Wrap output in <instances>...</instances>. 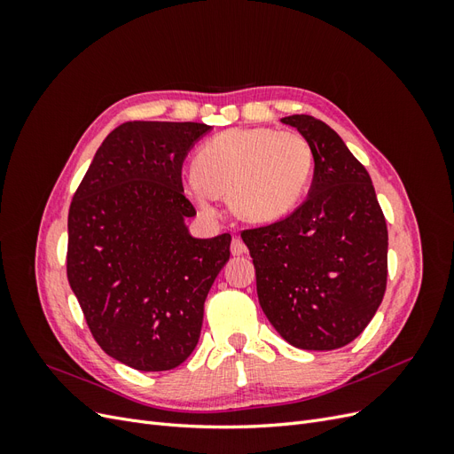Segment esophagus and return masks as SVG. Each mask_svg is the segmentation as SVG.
Here are the masks:
<instances>
[{"label": "esophagus", "mask_w": 454, "mask_h": 454, "mask_svg": "<svg viewBox=\"0 0 454 454\" xmlns=\"http://www.w3.org/2000/svg\"><path fill=\"white\" fill-rule=\"evenodd\" d=\"M248 252V248H246V244L240 240V239H232V242H231V254L232 255H242V254H246Z\"/></svg>", "instance_id": "1"}]
</instances>
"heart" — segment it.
Returning <instances> with one entry per match:
<instances>
[{
	"label": "heart",
	"instance_id": "heart-1",
	"mask_svg": "<svg viewBox=\"0 0 454 454\" xmlns=\"http://www.w3.org/2000/svg\"><path fill=\"white\" fill-rule=\"evenodd\" d=\"M187 195L204 212L227 197L232 214L248 223H270L303 199L312 149L299 132L269 127L231 129L214 136L195 155Z\"/></svg>",
	"mask_w": 454,
	"mask_h": 454
}]
</instances>
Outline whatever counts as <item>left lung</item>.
<instances>
[{
  "instance_id": "8db88e82",
  "label": "left lung",
  "mask_w": 454,
  "mask_h": 454,
  "mask_svg": "<svg viewBox=\"0 0 454 454\" xmlns=\"http://www.w3.org/2000/svg\"><path fill=\"white\" fill-rule=\"evenodd\" d=\"M310 144L307 200L280 222L242 231L259 305L303 350H335L358 337L387 290L388 231L364 164L324 121L290 115Z\"/></svg>"
}]
</instances>
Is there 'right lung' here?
<instances>
[{"label": "right lung", "instance_id": "add662e5", "mask_svg": "<svg viewBox=\"0 0 454 454\" xmlns=\"http://www.w3.org/2000/svg\"><path fill=\"white\" fill-rule=\"evenodd\" d=\"M204 122H122L96 151L67 214V282L92 337L117 362L168 371L195 350L231 235L195 239L182 185Z\"/></svg>", "mask_w": 454, "mask_h": 454}]
</instances>
